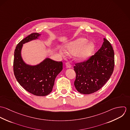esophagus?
<instances>
[{
    "instance_id": "esophagus-1",
    "label": "esophagus",
    "mask_w": 130,
    "mask_h": 130,
    "mask_svg": "<svg viewBox=\"0 0 130 130\" xmlns=\"http://www.w3.org/2000/svg\"><path fill=\"white\" fill-rule=\"evenodd\" d=\"M66 66L67 68H71L72 67V66H71V63L69 62H67L66 63Z\"/></svg>"
}]
</instances>
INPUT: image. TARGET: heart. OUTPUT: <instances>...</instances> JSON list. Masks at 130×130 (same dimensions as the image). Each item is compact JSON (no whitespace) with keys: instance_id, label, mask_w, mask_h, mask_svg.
<instances>
[{"instance_id":"1","label":"heart","mask_w":130,"mask_h":130,"mask_svg":"<svg viewBox=\"0 0 130 130\" xmlns=\"http://www.w3.org/2000/svg\"><path fill=\"white\" fill-rule=\"evenodd\" d=\"M87 41L85 38H79L69 43L66 46L65 51L67 53L71 55L77 53V58L79 60H86L92 55L94 50V45L92 42L85 44Z\"/></svg>"}]
</instances>
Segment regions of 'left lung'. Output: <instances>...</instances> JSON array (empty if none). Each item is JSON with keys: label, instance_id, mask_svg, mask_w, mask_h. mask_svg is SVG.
<instances>
[{"label": "left lung", "instance_id": "obj_1", "mask_svg": "<svg viewBox=\"0 0 130 130\" xmlns=\"http://www.w3.org/2000/svg\"><path fill=\"white\" fill-rule=\"evenodd\" d=\"M115 66L114 52L110 42L104 38L101 47L88 60L75 63V89L90 94L101 89L110 79Z\"/></svg>", "mask_w": 130, "mask_h": 130}]
</instances>
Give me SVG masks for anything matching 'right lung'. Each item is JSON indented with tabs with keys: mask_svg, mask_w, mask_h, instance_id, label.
I'll return each mask as SVG.
<instances>
[{
	"mask_svg": "<svg viewBox=\"0 0 130 130\" xmlns=\"http://www.w3.org/2000/svg\"><path fill=\"white\" fill-rule=\"evenodd\" d=\"M40 35L32 33L21 40L14 51L13 72L20 85L26 91L37 96L51 93L56 76L62 70V62L47 58L39 64L31 66L22 60L21 50L23 44L38 38Z\"/></svg>",
	"mask_w": 130,
	"mask_h": 130,
	"instance_id": "right-lung-1",
	"label": "right lung"
}]
</instances>
